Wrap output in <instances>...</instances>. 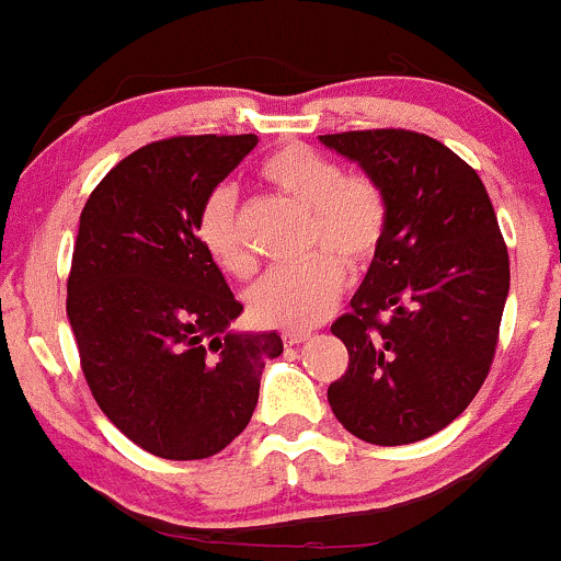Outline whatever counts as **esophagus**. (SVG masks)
I'll list each match as a JSON object with an SVG mask.
<instances>
[{
    "label": "esophagus",
    "mask_w": 561,
    "mask_h": 561,
    "mask_svg": "<svg viewBox=\"0 0 561 561\" xmlns=\"http://www.w3.org/2000/svg\"><path fill=\"white\" fill-rule=\"evenodd\" d=\"M309 336H312L309 331H285V333H282V342H285L287 347H296V344L307 342Z\"/></svg>",
    "instance_id": "obj_1"
}]
</instances>
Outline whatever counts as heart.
<instances>
[{
    "label": "heart",
    "mask_w": 561,
    "mask_h": 561,
    "mask_svg": "<svg viewBox=\"0 0 561 561\" xmlns=\"http://www.w3.org/2000/svg\"><path fill=\"white\" fill-rule=\"evenodd\" d=\"M260 179L309 208L307 247L322 249L296 265L268 271L247 293L257 325L307 331L325 320L344 287V265L360 271L377 257L388 230V201L375 179L344 173L331 157L307 146H282L260 162ZM195 233L214 265L230 276L252 274L254 260L239 233L236 192L214 186L201 203Z\"/></svg>",
    "instance_id": "1"
}]
</instances>
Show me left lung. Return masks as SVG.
<instances>
[{"instance_id": "8db88e82", "label": "left lung", "mask_w": 561, "mask_h": 561, "mask_svg": "<svg viewBox=\"0 0 561 561\" xmlns=\"http://www.w3.org/2000/svg\"><path fill=\"white\" fill-rule=\"evenodd\" d=\"M388 201L380 252L331 325L350 353L331 382L336 421L371 445H410L454 423L494 360L511 260L480 175L412 129L320 135Z\"/></svg>"}]
</instances>
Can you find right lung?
Returning a JSON list of instances; mask_svg holds the SVG:
<instances>
[{"label":"right lung","instance_id":"right-lung-1","mask_svg":"<svg viewBox=\"0 0 561 561\" xmlns=\"http://www.w3.org/2000/svg\"><path fill=\"white\" fill-rule=\"evenodd\" d=\"M257 135H179L124 157L81 211L67 317L107 421L149 454L195 461L247 428L282 339L233 333L241 304L195 233L208 192Z\"/></svg>","mask_w":561,"mask_h":561}]
</instances>
